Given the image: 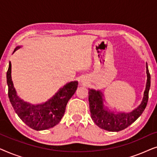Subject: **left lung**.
<instances>
[{
    "instance_id": "obj_1",
    "label": "left lung",
    "mask_w": 157,
    "mask_h": 157,
    "mask_svg": "<svg viewBox=\"0 0 157 157\" xmlns=\"http://www.w3.org/2000/svg\"><path fill=\"white\" fill-rule=\"evenodd\" d=\"M146 67L147 81L143 100L135 110L128 113H119L115 114L114 113L105 109L103 104L102 94L98 91L89 89V102L91 117L98 127L109 132H119L127 128L141 115L147 106L151 86V76L148 69L147 63Z\"/></svg>"
}]
</instances>
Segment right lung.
Returning a JSON list of instances; mask_svg holds the SVG:
<instances>
[{
	"label": "right lung",
	"instance_id": "obj_1",
	"mask_svg": "<svg viewBox=\"0 0 157 157\" xmlns=\"http://www.w3.org/2000/svg\"><path fill=\"white\" fill-rule=\"evenodd\" d=\"M20 48L17 47L13 52ZM8 98L19 118L29 127L36 131L52 128L61 121L65 113L66 104L78 87L77 81L66 83L50 100L43 104L31 105L23 101L18 96L11 80V63L6 74Z\"/></svg>",
	"mask_w": 157,
	"mask_h": 157
}]
</instances>
